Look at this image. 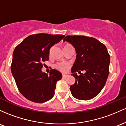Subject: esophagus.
Returning a JSON list of instances; mask_svg holds the SVG:
<instances>
[{
  "mask_svg": "<svg viewBox=\"0 0 126 126\" xmlns=\"http://www.w3.org/2000/svg\"><path fill=\"white\" fill-rule=\"evenodd\" d=\"M68 77V75H65V74H63V78H67V77Z\"/></svg>",
  "mask_w": 126,
  "mask_h": 126,
  "instance_id": "34e87169",
  "label": "esophagus"
}]
</instances>
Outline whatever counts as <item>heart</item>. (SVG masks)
<instances>
[{
  "label": "heart",
  "instance_id": "b5f03b06",
  "mask_svg": "<svg viewBox=\"0 0 126 126\" xmlns=\"http://www.w3.org/2000/svg\"><path fill=\"white\" fill-rule=\"evenodd\" d=\"M68 45H66L65 46ZM71 67V64L68 63H65V62H63V63H58L56 65V68L58 70L60 71L63 72V73H66L68 69Z\"/></svg>",
  "mask_w": 126,
  "mask_h": 126
}]
</instances>
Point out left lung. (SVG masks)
Instances as JSON below:
<instances>
[{
    "label": "left lung",
    "mask_w": 126,
    "mask_h": 126,
    "mask_svg": "<svg viewBox=\"0 0 126 126\" xmlns=\"http://www.w3.org/2000/svg\"><path fill=\"white\" fill-rule=\"evenodd\" d=\"M63 41L73 45L77 54L71 68V76L76 79L70 88L72 95L84 101L94 98L104 88L108 77L110 56L107 47L91 37L67 36ZM83 70L84 74L81 73Z\"/></svg>",
    "instance_id": "1"
}]
</instances>
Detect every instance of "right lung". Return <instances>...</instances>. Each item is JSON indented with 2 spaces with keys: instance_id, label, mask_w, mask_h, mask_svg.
<instances>
[{
  "instance_id": "obj_1",
  "label": "right lung",
  "mask_w": 126,
  "mask_h": 126,
  "mask_svg": "<svg viewBox=\"0 0 126 126\" xmlns=\"http://www.w3.org/2000/svg\"><path fill=\"white\" fill-rule=\"evenodd\" d=\"M65 36L40 33L28 36L14 49L11 72L18 90L25 98L36 103L50 100L56 82L63 75L51 70L49 75L42 71L43 62L49 60V50Z\"/></svg>"
}]
</instances>
